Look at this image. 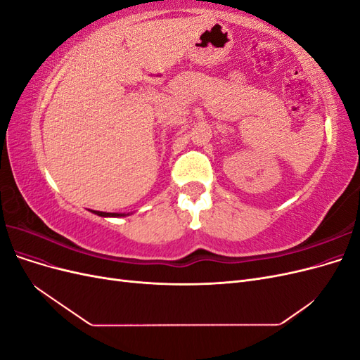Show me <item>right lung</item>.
I'll list each match as a JSON object with an SVG mask.
<instances>
[{
    "label": "right lung",
    "instance_id": "add662e5",
    "mask_svg": "<svg viewBox=\"0 0 360 360\" xmlns=\"http://www.w3.org/2000/svg\"><path fill=\"white\" fill-rule=\"evenodd\" d=\"M97 216H103V217H120V216H126V213H106V212H97V210H90Z\"/></svg>",
    "mask_w": 360,
    "mask_h": 360
}]
</instances>
